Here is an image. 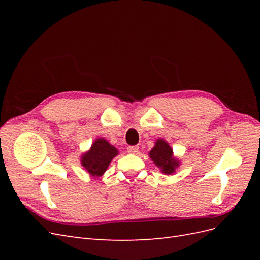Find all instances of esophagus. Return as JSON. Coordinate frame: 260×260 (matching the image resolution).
<instances>
[{
    "mask_svg": "<svg viewBox=\"0 0 260 260\" xmlns=\"http://www.w3.org/2000/svg\"><path fill=\"white\" fill-rule=\"evenodd\" d=\"M127 151L130 153V154H136L139 152V147L138 146H128L127 147Z\"/></svg>",
    "mask_w": 260,
    "mask_h": 260,
    "instance_id": "obj_1",
    "label": "esophagus"
}]
</instances>
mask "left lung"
Segmentation results:
<instances>
[{"label": "left lung", "mask_w": 260, "mask_h": 260, "mask_svg": "<svg viewBox=\"0 0 260 260\" xmlns=\"http://www.w3.org/2000/svg\"><path fill=\"white\" fill-rule=\"evenodd\" d=\"M148 154L154 164L165 175L175 174L176 169L180 166V161L176 157H174L172 148L162 139L156 141L155 146L149 151Z\"/></svg>", "instance_id": "1"}]
</instances>
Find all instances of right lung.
Instances as JSON below:
<instances>
[{
	"label": "right lung",
	"mask_w": 260,
	"mask_h": 260,
	"mask_svg": "<svg viewBox=\"0 0 260 260\" xmlns=\"http://www.w3.org/2000/svg\"><path fill=\"white\" fill-rule=\"evenodd\" d=\"M118 155V149L109 144L105 139L99 138L94 141L91 148L81 156V165L94 178L104 175L109 164L115 156Z\"/></svg>",
	"instance_id": "add662e5"
}]
</instances>
